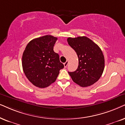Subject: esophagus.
<instances>
[{"instance_id":"obj_1","label":"esophagus","mask_w":125,"mask_h":125,"mask_svg":"<svg viewBox=\"0 0 125 125\" xmlns=\"http://www.w3.org/2000/svg\"><path fill=\"white\" fill-rule=\"evenodd\" d=\"M68 63H69V62H68V61H66V62L64 63V67H67V65H68Z\"/></svg>"}]
</instances>
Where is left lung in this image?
Listing matches in <instances>:
<instances>
[{"mask_svg": "<svg viewBox=\"0 0 125 125\" xmlns=\"http://www.w3.org/2000/svg\"><path fill=\"white\" fill-rule=\"evenodd\" d=\"M76 52L79 64L74 72H68L73 81L81 87H88L98 81L104 72V58L101 49L86 36L67 38Z\"/></svg>", "mask_w": 125, "mask_h": 125, "instance_id": "8db88e82", "label": "left lung"}]
</instances>
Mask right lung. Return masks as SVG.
I'll return each instance as SVG.
<instances>
[{
  "mask_svg": "<svg viewBox=\"0 0 125 125\" xmlns=\"http://www.w3.org/2000/svg\"><path fill=\"white\" fill-rule=\"evenodd\" d=\"M57 39L49 35L35 38L28 43L23 52V71L30 82L36 87L49 86L64 67L59 55L53 50Z\"/></svg>",
  "mask_w": 125,
  "mask_h": 125,
  "instance_id": "right-lung-1",
  "label": "right lung"
}]
</instances>
